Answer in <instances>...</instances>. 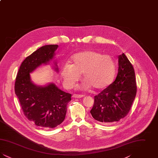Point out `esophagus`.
Wrapping results in <instances>:
<instances>
[{
	"instance_id": "34e87169",
	"label": "esophagus",
	"mask_w": 158,
	"mask_h": 158,
	"mask_svg": "<svg viewBox=\"0 0 158 158\" xmlns=\"http://www.w3.org/2000/svg\"><path fill=\"white\" fill-rule=\"evenodd\" d=\"M83 97V95H81V94H74L73 95V98H82Z\"/></svg>"
}]
</instances>
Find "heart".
Returning <instances> with one entry per match:
<instances>
[{"label":"heart","instance_id":"obj_1","mask_svg":"<svg viewBox=\"0 0 158 158\" xmlns=\"http://www.w3.org/2000/svg\"><path fill=\"white\" fill-rule=\"evenodd\" d=\"M70 64H64L61 70L64 85L69 88L77 82L82 73L86 88L103 90L114 81L116 67L113 57L94 50H86L74 54Z\"/></svg>","mask_w":158,"mask_h":158}]
</instances>
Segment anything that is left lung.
I'll list each match as a JSON object with an SVG mask.
<instances>
[{
    "instance_id": "1",
    "label": "left lung",
    "mask_w": 158,
    "mask_h": 158,
    "mask_svg": "<svg viewBox=\"0 0 158 158\" xmlns=\"http://www.w3.org/2000/svg\"><path fill=\"white\" fill-rule=\"evenodd\" d=\"M136 92L135 70L123 53L118 56V70L115 80L94 97L90 114L95 120L105 125L118 121L129 113Z\"/></svg>"
}]
</instances>
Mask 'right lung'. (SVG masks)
I'll return each mask as SVG.
<instances>
[{"label":"right lung","mask_w":158,"mask_h":158,"mask_svg":"<svg viewBox=\"0 0 158 158\" xmlns=\"http://www.w3.org/2000/svg\"><path fill=\"white\" fill-rule=\"evenodd\" d=\"M58 45H46L38 48L23 61L15 83V92L23 114L28 120L41 128H53L65 118L70 94L50 83L43 87L31 81L30 73L42 64L52 60ZM58 71V68H55Z\"/></svg>","instance_id":"add662e5"}]
</instances>
